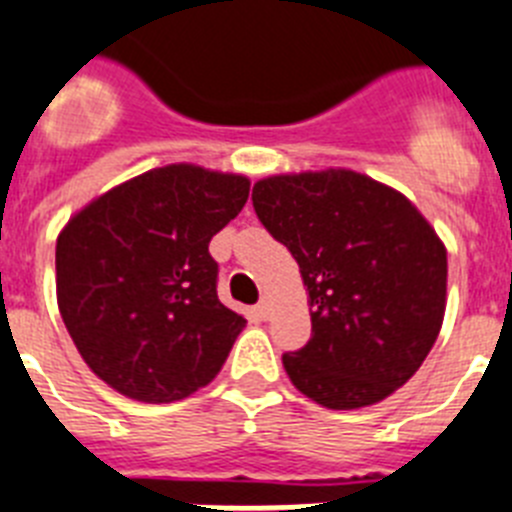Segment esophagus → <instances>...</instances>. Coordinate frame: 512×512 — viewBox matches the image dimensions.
Instances as JSON below:
<instances>
[{"mask_svg": "<svg viewBox=\"0 0 512 512\" xmlns=\"http://www.w3.org/2000/svg\"><path fill=\"white\" fill-rule=\"evenodd\" d=\"M256 313H259L261 321H266V318H269V303H266V300H261V303L256 305Z\"/></svg>", "mask_w": 512, "mask_h": 512, "instance_id": "1", "label": "esophagus"}]
</instances>
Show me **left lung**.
I'll return each instance as SVG.
<instances>
[{"label":"left lung","mask_w":512,"mask_h":512,"mask_svg":"<svg viewBox=\"0 0 512 512\" xmlns=\"http://www.w3.org/2000/svg\"><path fill=\"white\" fill-rule=\"evenodd\" d=\"M251 199L308 287L310 339L282 355L292 386L326 409L391 396L443 326L448 256L430 222L404 194L342 168L264 178Z\"/></svg>","instance_id":"obj_1"}]
</instances>
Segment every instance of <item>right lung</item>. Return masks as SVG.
<instances>
[{"mask_svg": "<svg viewBox=\"0 0 512 512\" xmlns=\"http://www.w3.org/2000/svg\"><path fill=\"white\" fill-rule=\"evenodd\" d=\"M246 176L165 165L106 191L56 240V300L74 347L129 399L170 404L214 381L246 318L217 298L209 240Z\"/></svg>", "mask_w": 512, "mask_h": 512, "instance_id": "add662e5", "label": "right lung"}]
</instances>
